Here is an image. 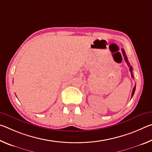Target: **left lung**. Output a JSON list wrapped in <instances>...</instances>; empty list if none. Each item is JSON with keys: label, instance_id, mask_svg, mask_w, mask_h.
Masks as SVG:
<instances>
[{"label": "left lung", "instance_id": "8db88e82", "mask_svg": "<svg viewBox=\"0 0 152 152\" xmlns=\"http://www.w3.org/2000/svg\"><path fill=\"white\" fill-rule=\"evenodd\" d=\"M122 53H123V56H124V58H125V61H126V62H127L128 66L129 67V70H130V72H131V74H132V78H133V72H132L133 68H132V66H130L128 60H127V56H126V54H125V50H123V49H122ZM135 88H136V85H135L134 88H133V89L132 94V96H133V94H134V93H135Z\"/></svg>", "mask_w": 152, "mask_h": 152}]
</instances>
